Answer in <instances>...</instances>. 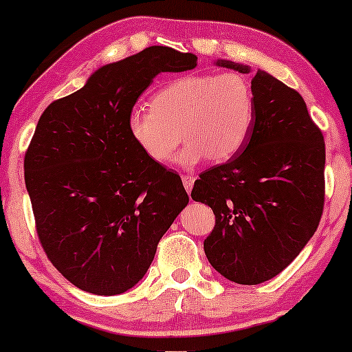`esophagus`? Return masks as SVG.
Wrapping results in <instances>:
<instances>
[{
	"instance_id": "34e87169",
	"label": "esophagus",
	"mask_w": 352,
	"mask_h": 352,
	"mask_svg": "<svg viewBox=\"0 0 352 352\" xmlns=\"http://www.w3.org/2000/svg\"><path fill=\"white\" fill-rule=\"evenodd\" d=\"M194 181H195V179H194V177H192V176H182V184H184L187 194H190L192 186H194Z\"/></svg>"
}]
</instances>
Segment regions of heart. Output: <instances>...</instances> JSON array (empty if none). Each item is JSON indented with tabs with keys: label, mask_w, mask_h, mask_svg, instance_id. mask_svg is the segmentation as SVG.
Wrapping results in <instances>:
<instances>
[{
	"label": "heart",
	"mask_w": 352,
	"mask_h": 352,
	"mask_svg": "<svg viewBox=\"0 0 352 352\" xmlns=\"http://www.w3.org/2000/svg\"><path fill=\"white\" fill-rule=\"evenodd\" d=\"M254 122L252 81L237 72H224L168 81L152 96L151 109L129 110L126 126L133 142L157 165L171 162L184 138L176 163L190 170L206 158L232 160L248 142Z\"/></svg>",
	"instance_id": "b5f03b06"
}]
</instances>
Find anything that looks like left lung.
Masks as SVG:
<instances>
[{
	"mask_svg": "<svg viewBox=\"0 0 352 352\" xmlns=\"http://www.w3.org/2000/svg\"><path fill=\"white\" fill-rule=\"evenodd\" d=\"M218 67H252L218 59ZM256 122L245 147L201 173L192 199L213 210L204 248L211 266L240 285L280 274L314 235L324 210L325 142L305 99L271 74L252 78Z\"/></svg>",
	"mask_w": 352,
	"mask_h": 352,
	"instance_id": "1",
	"label": "left lung"
}]
</instances>
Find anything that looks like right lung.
<instances>
[{
    "label": "right lung",
    "instance_id": "1",
    "mask_svg": "<svg viewBox=\"0 0 352 352\" xmlns=\"http://www.w3.org/2000/svg\"><path fill=\"white\" fill-rule=\"evenodd\" d=\"M197 56L151 46L99 67L74 94L47 105L23 160L36 232L50 261L80 290L128 292L189 204L179 175L152 162L126 118L160 72H186Z\"/></svg>",
    "mask_w": 352,
    "mask_h": 352
}]
</instances>
